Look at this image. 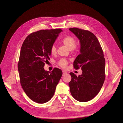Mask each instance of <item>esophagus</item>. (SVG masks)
<instances>
[{"label": "esophagus", "instance_id": "esophagus-1", "mask_svg": "<svg viewBox=\"0 0 123 123\" xmlns=\"http://www.w3.org/2000/svg\"><path fill=\"white\" fill-rule=\"evenodd\" d=\"M63 75H64V74H67V72H66V71H63Z\"/></svg>", "mask_w": 123, "mask_h": 123}]
</instances>
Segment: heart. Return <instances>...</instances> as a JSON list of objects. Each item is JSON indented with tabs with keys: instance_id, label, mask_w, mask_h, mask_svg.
Masks as SVG:
<instances>
[{
	"instance_id": "heart-1",
	"label": "heart",
	"mask_w": 123,
	"mask_h": 123,
	"mask_svg": "<svg viewBox=\"0 0 123 123\" xmlns=\"http://www.w3.org/2000/svg\"><path fill=\"white\" fill-rule=\"evenodd\" d=\"M62 43L69 50H71V51H73L76 48L75 45L76 44V41L75 39L72 36H67L64 37L62 40ZM50 52L53 55L55 54L56 53V48L54 45H53L51 46L50 49ZM58 63H59L60 66L63 68H65L67 65V61L66 59H62L59 61Z\"/></svg>"
}]
</instances>
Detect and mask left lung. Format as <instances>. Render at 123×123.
Returning a JSON list of instances; mask_svg holds the SVG:
<instances>
[{"label":"left lung","instance_id":"8db88e82","mask_svg":"<svg viewBox=\"0 0 123 123\" xmlns=\"http://www.w3.org/2000/svg\"><path fill=\"white\" fill-rule=\"evenodd\" d=\"M69 30L77 37L80 44V54L73 63L75 69L81 67L82 74L77 77L70 73L71 94L76 100L85 102L98 94L105 79V59L101 45L92 32L77 28Z\"/></svg>","mask_w":123,"mask_h":123}]
</instances>
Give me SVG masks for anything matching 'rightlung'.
I'll return each mask as SVG.
<instances>
[{"label":"right lung","mask_w":123,"mask_h":123,"mask_svg":"<svg viewBox=\"0 0 123 123\" xmlns=\"http://www.w3.org/2000/svg\"><path fill=\"white\" fill-rule=\"evenodd\" d=\"M62 31L61 29L38 31L28 35L22 44L18 64L20 83L26 94L37 103L43 104L52 98L62 77L60 69L49 72L44 68L50 60L51 47Z\"/></svg>","instance_id":"right-lung-1"}]
</instances>
